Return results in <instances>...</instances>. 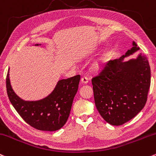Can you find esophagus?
<instances>
[{
	"instance_id": "obj_1",
	"label": "esophagus",
	"mask_w": 156,
	"mask_h": 156,
	"mask_svg": "<svg viewBox=\"0 0 156 156\" xmlns=\"http://www.w3.org/2000/svg\"><path fill=\"white\" fill-rule=\"evenodd\" d=\"M88 78H87V77H86V76H83V77H82L81 78V82L82 83H88Z\"/></svg>"
}]
</instances>
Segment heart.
Here are the masks:
<instances>
[{"label":"heart","instance_id":"obj_1","mask_svg":"<svg viewBox=\"0 0 156 156\" xmlns=\"http://www.w3.org/2000/svg\"><path fill=\"white\" fill-rule=\"evenodd\" d=\"M100 66H101V63H96V64L94 65V68H95V69H98Z\"/></svg>","mask_w":156,"mask_h":156}]
</instances>
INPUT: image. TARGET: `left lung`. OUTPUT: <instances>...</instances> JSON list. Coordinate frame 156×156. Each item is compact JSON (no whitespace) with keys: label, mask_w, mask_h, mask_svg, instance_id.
I'll use <instances>...</instances> for the list:
<instances>
[{"label":"left lung","mask_w":156,"mask_h":156,"mask_svg":"<svg viewBox=\"0 0 156 156\" xmlns=\"http://www.w3.org/2000/svg\"><path fill=\"white\" fill-rule=\"evenodd\" d=\"M139 50L136 43L119 58L106 63L92 79L95 106L102 118L115 126L122 125L144 108L150 87V67L144 55L124 61Z\"/></svg>","instance_id":"obj_1"}]
</instances>
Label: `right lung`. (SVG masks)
Listing matches in <instances>:
<instances>
[{
  "instance_id": "right-lung-1",
  "label": "right lung",
  "mask_w": 156,
  "mask_h": 156,
  "mask_svg": "<svg viewBox=\"0 0 156 156\" xmlns=\"http://www.w3.org/2000/svg\"><path fill=\"white\" fill-rule=\"evenodd\" d=\"M41 44H35L39 46ZM81 76L61 79L50 94L37 101H25L11 86L9 69L6 75V91L10 102L26 122L42 131H56L63 127L69 118L73 99L78 89Z\"/></svg>"
}]
</instances>
